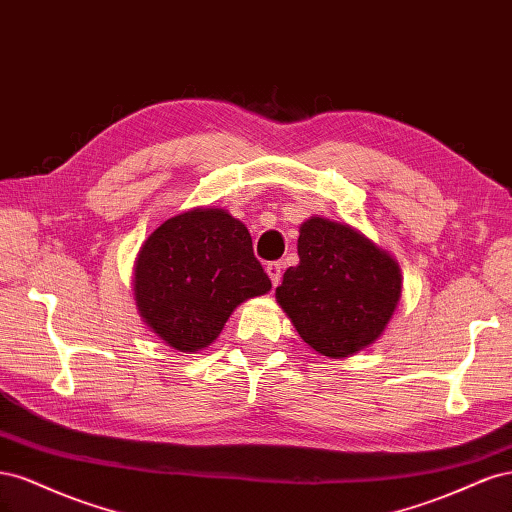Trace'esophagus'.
<instances>
[{"label": "esophagus", "instance_id": "34e87169", "mask_svg": "<svg viewBox=\"0 0 512 512\" xmlns=\"http://www.w3.org/2000/svg\"><path fill=\"white\" fill-rule=\"evenodd\" d=\"M267 275L271 277V284L277 286L282 280V262H269L267 265Z\"/></svg>", "mask_w": 512, "mask_h": 512}]
</instances>
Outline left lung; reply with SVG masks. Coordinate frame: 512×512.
I'll return each instance as SVG.
<instances>
[{
    "instance_id": "left-lung-1",
    "label": "left lung",
    "mask_w": 512,
    "mask_h": 512,
    "mask_svg": "<svg viewBox=\"0 0 512 512\" xmlns=\"http://www.w3.org/2000/svg\"><path fill=\"white\" fill-rule=\"evenodd\" d=\"M299 265L284 273L275 299L303 342L342 359L374 344L401 297L395 258L359 230L327 218L299 228Z\"/></svg>"
}]
</instances>
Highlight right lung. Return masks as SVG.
Here are the masks:
<instances>
[{"instance_id":"obj_1","label":"right lung","mask_w":512,"mask_h":512,"mask_svg":"<svg viewBox=\"0 0 512 512\" xmlns=\"http://www.w3.org/2000/svg\"><path fill=\"white\" fill-rule=\"evenodd\" d=\"M269 290L250 232L226 209L196 207L166 220L134 265L138 314L179 352L207 348L243 301Z\"/></svg>"}]
</instances>
